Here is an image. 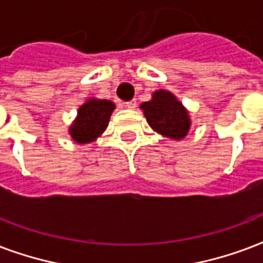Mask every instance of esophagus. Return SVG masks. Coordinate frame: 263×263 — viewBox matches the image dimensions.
<instances>
[{
  "instance_id": "obj_1",
  "label": "esophagus",
  "mask_w": 263,
  "mask_h": 263,
  "mask_svg": "<svg viewBox=\"0 0 263 263\" xmlns=\"http://www.w3.org/2000/svg\"><path fill=\"white\" fill-rule=\"evenodd\" d=\"M125 107H127V109H135L136 107V100L135 99H132V100H129V102H127V103H125Z\"/></svg>"
}]
</instances>
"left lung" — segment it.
Returning <instances> with one entry per match:
<instances>
[{"label":"left lung","mask_w":263,"mask_h":263,"mask_svg":"<svg viewBox=\"0 0 263 263\" xmlns=\"http://www.w3.org/2000/svg\"><path fill=\"white\" fill-rule=\"evenodd\" d=\"M146 120L154 131L170 139H183L190 129L189 111L171 92L158 89L152 100L140 105Z\"/></svg>","instance_id":"8db88e82"}]
</instances>
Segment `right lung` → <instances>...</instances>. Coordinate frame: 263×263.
<instances>
[{
    "label": "right lung",
    "mask_w": 263,
    "mask_h": 263,
    "mask_svg": "<svg viewBox=\"0 0 263 263\" xmlns=\"http://www.w3.org/2000/svg\"><path fill=\"white\" fill-rule=\"evenodd\" d=\"M116 109L113 102L106 99H89L80 106L77 118L70 125L69 132L76 143H91L99 138L109 125L110 116Z\"/></svg>",
    "instance_id": "right-lung-1"
}]
</instances>
